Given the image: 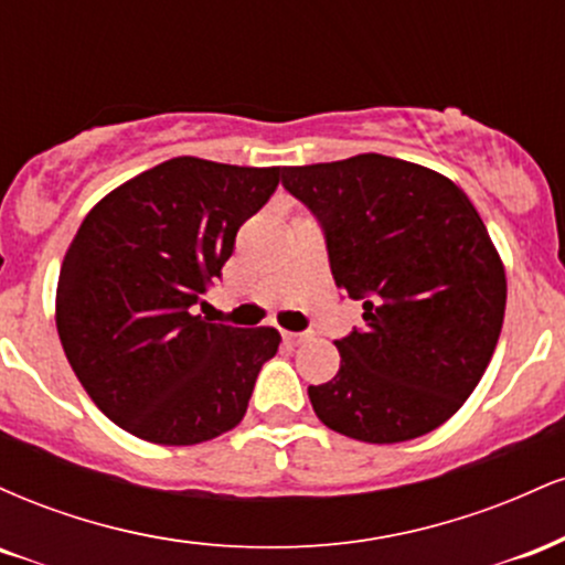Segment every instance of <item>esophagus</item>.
Here are the masks:
<instances>
[{"label":"esophagus","mask_w":565,"mask_h":565,"mask_svg":"<svg viewBox=\"0 0 565 565\" xmlns=\"http://www.w3.org/2000/svg\"><path fill=\"white\" fill-rule=\"evenodd\" d=\"M284 340H287L289 345H305V342L313 340V334L310 332H284Z\"/></svg>","instance_id":"esophagus-1"}]
</instances>
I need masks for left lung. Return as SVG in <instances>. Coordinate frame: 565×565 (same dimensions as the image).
Here are the masks:
<instances>
[{
    "label": "left lung",
    "mask_w": 565,
    "mask_h": 565,
    "mask_svg": "<svg viewBox=\"0 0 565 565\" xmlns=\"http://www.w3.org/2000/svg\"><path fill=\"white\" fill-rule=\"evenodd\" d=\"M319 217L337 287L364 300L340 372L310 385L316 417L364 444H401L459 412L494 355L508 278L465 191L412 161L359 153L284 167Z\"/></svg>",
    "instance_id": "left-lung-1"
}]
</instances>
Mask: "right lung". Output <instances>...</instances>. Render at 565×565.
I'll return each instance as SVG.
<instances>
[{
	"label": "right lung",
	"mask_w": 565,
	"mask_h": 565,
	"mask_svg": "<svg viewBox=\"0 0 565 565\" xmlns=\"http://www.w3.org/2000/svg\"><path fill=\"white\" fill-rule=\"evenodd\" d=\"M281 167L161 161L103 196L61 265L55 323L95 406L159 446H193L244 419L276 329L206 323L210 291ZM204 305V302H201Z\"/></svg>",
	"instance_id": "1"
}]
</instances>
